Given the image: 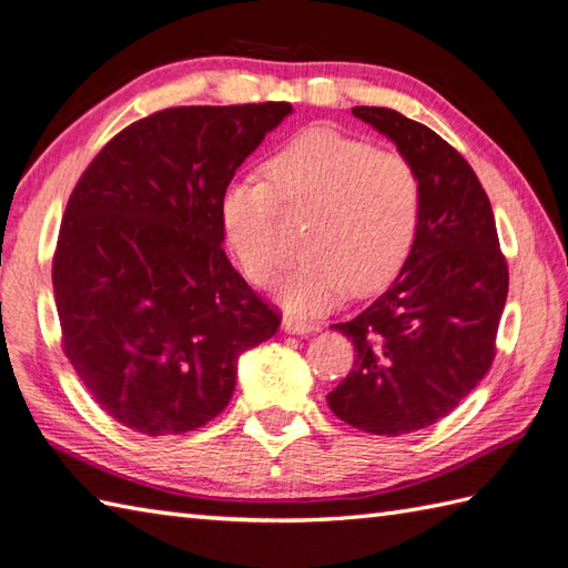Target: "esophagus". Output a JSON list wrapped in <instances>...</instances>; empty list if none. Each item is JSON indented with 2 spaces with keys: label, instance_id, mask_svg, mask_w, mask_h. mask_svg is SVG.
I'll return each mask as SVG.
<instances>
[{
  "label": "esophagus",
  "instance_id": "1",
  "mask_svg": "<svg viewBox=\"0 0 568 568\" xmlns=\"http://www.w3.org/2000/svg\"><path fill=\"white\" fill-rule=\"evenodd\" d=\"M283 329L291 332V334H310L317 329L315 322H307L303 317H295V315H285L283 317Z\"/></svg>",
  "mask_w": 568,
  "mask_h": 568
}]
</instances>
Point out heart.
I'll list each match as a JSON object with an SVG mask.
<instances>
[{
    "instance_id": "1",
    "label": "heart",
    "mask_w": 568,
    "mask_h": 568,
    "mask_svg": "<svg viewBox=\"0 0 568 568\" xmlns=\"http://www.w3.org/2000/svg\"><path fill=\"white\" fill-rule=\"evenodd\" d=\"M265 178L229 180L220 216L241 271L265 287L283 261L281 204L307 212L300 234L305 256L277 285L287 312L320 315L348 291H381L403 268L422 220V180L403 153L315 126L271 155Z\"/></svg>"
}]
</instances>
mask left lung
<instances>
[{"instance_id": "8db88e82", "label": "left lung", "mask_w": 568, "mask_h": 568, "mask_svg": "<svg viewBox=\"0 0 568 568\" xmlns=\"http://www.w3.org/2000/svg\"><path fill=\"white\" fill-rule=\"evenodd\" d=\"M352 112L417 168L422 220L388 291L354 320L332 324L352 339L356 361L327 403L346 425L400 437L449 415L488 373L508 263L490 200L462 153L395 110Z\"/></svg>"}]
</instances>
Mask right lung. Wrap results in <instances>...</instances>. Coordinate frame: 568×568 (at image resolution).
Here are the masks:
<instances>
[{"mask_svg": "<svg viewBox=\"0 0 568 568\" xmlns=\"http://www.w3.org/2000/svg\"><path fill=\"white\" fill-rule=\"evenodd\" d=\"M293 112L287 102L171 106L94 155L53 256L63 352L106 415L146 437L229 405L236 361L281 315L229 263L222 190Z\"/></svg>", "mask_w": 568, "mask_h": 568, "instance_id": "right-lung-1", "label": "right lung"}]
</instances>
